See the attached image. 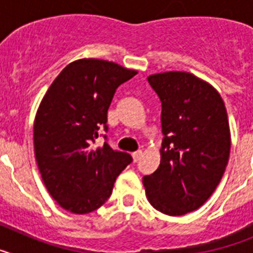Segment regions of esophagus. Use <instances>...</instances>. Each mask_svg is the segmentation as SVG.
<instances>
[{
    "instance_id": "34e87169",
    "label": "esophagus",
    "mask_w": 253,
    "mask_h": 253,
    "mask_svg": "<svg viewBox=\"0 0 253 253\" xmlns=\"http://www.w3.org/2000/svg\"><path fill=\"white\" fill-rule=\"evenodd\" d=\"M143 152L142 151H135L131 153V157H133V161L134 162H137V161H139V158L142 157Z\"/></svg>"
}]
</instances>
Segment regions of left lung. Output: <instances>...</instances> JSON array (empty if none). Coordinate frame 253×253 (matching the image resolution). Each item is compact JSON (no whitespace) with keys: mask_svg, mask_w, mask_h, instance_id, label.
<instances>
[{"mask_svg":"<svg viewBox=\"0 0 253 253\" xmlns=\"http://www.w3.org/2000/svg\"><path fill=\"white\" fill-rule=\"evenodd\" d=\"M162 102L161 163L143 177L154 209L177 216L202 207L227 167L231 131L224 102L211 84L187 72L152 75Z\"/></svg>","mask_w":253,"mask_h":253,"instance_id":"left-lung-1","label":"left lung"}]
</instances>
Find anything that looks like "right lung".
I'll return each mask as SVG.
<instances>
[{
  "label": "right lung",
  "instance_id": "1",
  "mask_svg": "<svg viewBox=\"0 0 253 253\" xmlns=\"http://www.w3.org/2000/svg\"><path fill=\"white\" fill-rule=\"evenodd\" d=\"M135 75L137 71L114 62L75 60L40 102L34 122L35 158L51 198L71 213L99 209L133 161L107 142L97 148L93 144L100 129L107 131V110L116 88Z\"/></svg>",
  "mask_w": 253,
  "mask_h": 253
}]
</instances>
